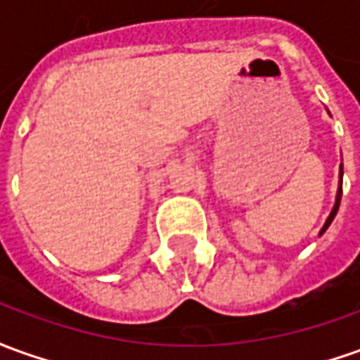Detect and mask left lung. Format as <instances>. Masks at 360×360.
Returning a JSON list of instances; mask_svg holds the SVG:
<instances>
[{"instance_id": "8db88e82", "label": "left lung", "mask_w": 360, "mask_h": 360, "mask_svg": "<svg viewBox=\"0 0 360 360\" xmlns=\"http://www.w3.org/2000/svg\"><path fill=\"white\" fill-rule=\"evenodd\" d=\"M341 184H343V165H341ZM339 184V192H337V202L335 205H333V210H331V213H329V217H327L326 225H323V229H321V233H326V229L331 225V221H333V217L337 215V210H339V204H341V194H343V186ZM319 233V235H321Z\"/></svg>"}]
</instances>
